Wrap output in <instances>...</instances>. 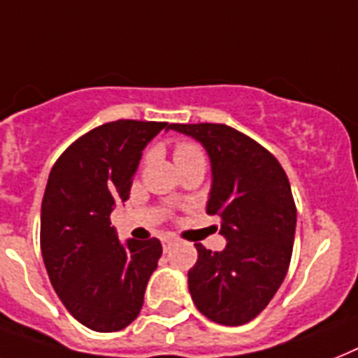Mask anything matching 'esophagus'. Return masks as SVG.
Returning <instances> with one entry per match:
<instances>
[{"label": "esophagus", "mask_w": 358, "mask_h": 358, "mask_svg": "<svg viewBox=\"0 0 358 358\" xmlns=\"http://www.w3.org/2000/svg\"><path fill=\"white\" fill-rule=\"evenodd\" d=\"M162 243H164V250H169L171 248V245H173L174 243V237H164V241H162Z\"/></svg>", "instance_id": "34e87169"}]
</instances>
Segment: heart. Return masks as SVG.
Masks as SVG:
<instances>
[{"label":"heart","mask_w":358,"mask_h":358,"mask_svg":"<svg viewBox=\"0 0 358 358\" xmlns=\"http://www.w3.org/2000/svg\"><path fill=\"white\" fill-rule=\"evenodd\" d=\"M200 156H204V154H202L199 145L194 143H180L174 149V162H176V165L182 164V162H187L191 158H200Z\"/></svg>","instance_id":"heart-1"}]
</instances>
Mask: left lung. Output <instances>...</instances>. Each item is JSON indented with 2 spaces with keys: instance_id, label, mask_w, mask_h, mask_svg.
<instances>
[{
  "instance_id": "1",
  "label": "left lung",
  "mask_w": 358,
  "mask_h": 358,
  "mask_svg": "<svg viewBox=\"0 0 358 358\" xmlns=\"http://www.w3.org/2000/svg\"><path fill=\"white\" fill-rule=\"evenodd\" d=\"M204 145L213 184L208 215L220 219L222 252L196 243L189 270L196 309L220 325L254 320L283 283L294 245L296 204L289 178L270 150L228 124H169Z\"/></svg>"
}]
</instances>
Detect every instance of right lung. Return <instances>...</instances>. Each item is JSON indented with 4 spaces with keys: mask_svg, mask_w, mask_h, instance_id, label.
<instances>
[{
    "mask_svg": "<svg viewBox=\"0 0 358 358\" xmlns=\"http://www.w3.org/2000/svg\"><path fill=\"white\" fill-rule=\"evenodd\" d=\"M159 121L117 119L90 130L60 154L42 200L40 248L55 292L78 322L99 333L121 331L141 313L162 243L121 245L110 213L130 196L141 150Z\"/></svg>",
    "mask_w": 358,
    "mask_h": 358,
    "instance_id": "1",
    "label": "right lung"
}]
</instances>
